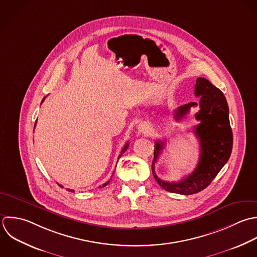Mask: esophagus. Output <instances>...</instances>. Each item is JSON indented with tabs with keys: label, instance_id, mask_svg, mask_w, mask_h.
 Listing matches in <instances>:
<instances>
[{
	"label": "esophagus",
	"instance_id": "34e87169",
	"mask_svg": "<svg viewBox=\"0 0 257 257\" xmlns=\"http://www.w3.org/2000/svg\"><path fill=\"white\" fill-rule=\"evenodd\" d=\"M138 131H139V133L148 135V134H150V132H151V127H150V125L147 124V123H141V124L138 126Z\"/></svg>",
	"mask_w": 257,
	"mask_h": 257
}]
</instances>
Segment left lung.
I'll use <instances>...</instances> for the list:
<instances>
[{
	"label": "left lung",
	"instance_id": "obj_1",
	"mask_svg": "<svg viewBox=\"0 0 257 257\" xmlns=\"http://www.w3.org/2000/svg\"><path fill=\"white\" fill-rule=\"evenodd\" d=\"M195 95L200 101L180 106L174 113L177 121L191 109L199 106L195 114L200 123L194 127V133L200 142V157L194 171L178 182H167L157 177L155 163L164 147V142L157 141L154 149L152 173L157 183L166 191L182 195H191L205 189L228 161L233 144L229 122V109L223 93L205 78H197Z\"/></svg>",
	"mask_w": 257,
	"mask_h": 257
}]
</instances>
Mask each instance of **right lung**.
I'll list each match as a JSON object with an SVG mask.
<instances>
[{
	"label": "right lung",
	"instance_id": "obj_1",
	"mask_svg": "<svg viewBox=\"0 0 257 257\" xmlns=\"http://www.w3.org/2000/svg\"><path fill=\"white\" fill-rule=\"evenodd\" d=\"M44 100H45V98H44V99H43V100H42V103H43V102H44ZM36 122H37V121H36ZM35 126H36V123H35ZM127 149H128V142H127V143H126V144H125V146H124V148H123V149H122V151H121V153H120V155H119V157H118V160H119V158H120V157H121V156H122V155H123V153H125V151H126V150H127ZM113 173H114V172H113ZM109 182H110V180H108V181H107V182H106V183H104V184H103V185H102V186H99V188H101V187H105V186H106V185H107V184H108V183H109ZM59 186H60V187H63V186H62V185H61V184H59ZM69 191H71V192H72V191H73V192H74V190H71V189H69Z\"/></svg>",
	"mask_w": 257,
	"mask_h": 257
}]
</instances>
